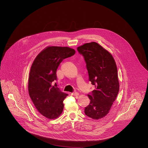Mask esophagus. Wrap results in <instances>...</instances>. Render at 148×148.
<instances>
[{"instance_id":"1","label":"esophagus","mask_w":148,"mask_h":148,"mask_svg":"<svg viewBox=\"0 0 148 148\" xmlns=\"http://www.w3.org/2000/svg\"><path fill=\"white\" fill-rule=\"evenodd\" d=\"M71 95L73 96H78L79 95V94L77 92H72Z\"/></svg>"}]
</instances>
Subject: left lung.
<instances>
[{
  "label": "left lung",
  "instance_id": "left-lung-1",
  "mask_svg": "<svg viewBox=\"0 0 148 148\" xmlns=\"http://www.w3.org/2000/svg\"><path fill=\"white\" fill-rule=\"evenodd\" d=\"M86 62L89 80L95 90L88 94L90 103L85 108L87 116L99 119L106 116L119 90L117 67L110 53L95 42L77 47Z\"/></svg>",
  "mask_w": 148,
  "mask_h": 148
}]
</instances>
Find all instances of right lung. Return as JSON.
<instances>
[{
  "label": "right lung",
  "mask_w": 148,
  "mask_h": 148,
  "mask_svg": "<svg viewBox=\"0 0 148 148\" xmlns=\"http://www.w3.org/2000/svg\"><path fill=\"white\" fill-rule=\"evenodd\" d=\"M75 53L68 47L49 46L37 56L32 65L29 94L37 110L48 119L58 118L63 111V101L68 94L61 92L54 82L56 71L63 60Z\"/></svg>",
  "instance_id": "1"
}]
</instances>
